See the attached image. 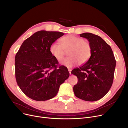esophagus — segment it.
<instances>
[{"mask_svg":"<svg viewBox=\"0 0 128 128\" xmlns=\"http://www.w3.org/2000/svg\"><path fill=\"white\" fill-rule=\"evenodd\" d=\"M68 72H70V74H71V72H72V70H71V69H70V68H68Z\"/></svg>","mask_w":128,"mask_h":128,"instance_id":"1","label":"esophagus"}]
</instances>
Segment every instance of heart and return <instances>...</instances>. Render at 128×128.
I'll return each instance as SVG.
<instances>
[{"label":"heart","mask_w":128,"mask_h":128,"mask_svg":"<svg viewBox=\"0 0 128 128\" xmlns=\"http://www.w3.org/2000/svg\"><path fill=\"white\" fill-rule=\"evenodd\" d=\"M60 44L52 43L50 46L52 56L60 60L68 52V57L63 59L60 64L67 68H72L79 63L86 64L92 54V46L88 41L74 35H68L60 39Z\"/></svg>","instance_id":"obj_1"}]
</instances>
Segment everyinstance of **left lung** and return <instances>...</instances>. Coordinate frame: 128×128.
Instances as JSON below:
<instances>
[{
  "mask_svg": "<svg viewBox=\"0 0 128 128\" xmlns=\"http://www.w3.org/2000/svg\"><path fill=\"white\" fill-rule=\"evenodd\" d=\"M92 46V54L86 64L71 73L78 78L73 90L76 96L86 101H96L104 97L112 84L116 60L110 45L98 36L84 32Z\"/></svg>",
  "mask_w": 128,
  "mask_h": 128,
  "instance_id": "8db88e82",
  "label": "left lung"
}]
</instances>
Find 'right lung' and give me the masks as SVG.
Here are the masks:
<instances>
[{
	"label": "right lung",
	"instance_id": "right-lung-1",
	"mask_svg": "<svg viewBox=\"0 0 128 128\" xmlns=\"http://www.w3.org/2000/svg\"><path fill=\"white\" fill-rule=\"evenodd\" d=\"M64 35L60 32H37L24 40L16 54V82L28 98L38 101L50 100L69 77L68 68H58V60L50 52L51 44Z\"/></svg>",
	"mask_w": 128,
	"mask_h": 128
}]
</instances>
